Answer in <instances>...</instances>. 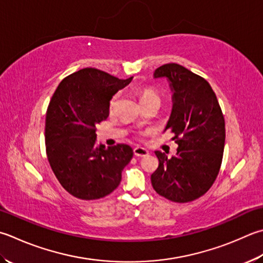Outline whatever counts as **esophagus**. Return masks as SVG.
I'll return each mask as SVG.
<instances>
[{
	"label": "esophagus",
	"instance_id": "34e87169",
	"mask_svg": "<svg viewBox=\"0 0 263 263\" xmlns=\"http://www.w3.org/2000/svg\"><path fill=\"white\" fill-rule=\"evenodd\" d=\"M134 155H135L136 157H145L148 155V151L146 150V148L142 147V146H136L135 148H134Z\"/></svg>",
	"mask_w": 263,
	"mask_h": 263
}]
</instances>
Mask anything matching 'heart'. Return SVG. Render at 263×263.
Masks as SVG:
<instances>
[{
  "label": "heart",
  "mask_w": 263,
  "mask_h": 263,
  "mask_svg": "<svg viewBox=\"0 0 263 263\" xmlns=\"http://www.w3.org/2000/svg\"><path fill=\"white\" fill-rule=\"evenodd\" d=\"M137 95L138 98H140V102L141 104H144L146 102H150V101H160L159 95L153 90L152 88H148V87H142V88H138L137 89ZM118 97L119 95L116 93V95H113L111 101H110V108H113L117 105V102H118Z\"/></svg>",
  "instance_id": "b5f03b06"
}]
</instances>
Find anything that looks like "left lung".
Returning <instances> with one entry per match:
<instances>
[{"label":"left lung","mask_w":263,"mask_h":263,"mask_svg":"<svg viewBox=\"0 0 263 263\" xmlns=\"http://www.w3.org/2000/svg\"><path fill=\"white\" fill-rule=\"evenodd\" d=\"M155 78L171 82L173 111L166 129L174 134L176 156L156 151L159 166L151 175L158 195L189 202L211 189L220 172L226 141L224 117L215 92L204 78L178 64L158 67Z\"/></svg>","instance_id":"8db88e82"}]
</instances>
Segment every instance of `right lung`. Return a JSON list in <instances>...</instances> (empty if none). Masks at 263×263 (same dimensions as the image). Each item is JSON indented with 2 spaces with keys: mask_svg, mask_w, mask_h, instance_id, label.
<instances>
[{
  "mask_svg": "<svg viewBox=\"0 0 263 263\" xmlns=\"http://www.w3.org/2000/svg\"><path fill=\"white\" fill-rule=\"evenodd\" d=\"M132 79L87 67L64 78L53 92L46 116L47 157L61 185L73 197L100 199L120 184L132 147L98 145L96 126L107 119L112 96Z\"/></svg>",
  "mask_w": 263,
  "mask_h": 263,
  "instance_id": "obj_1",
  "label": "right lung"
}]
</instances>
